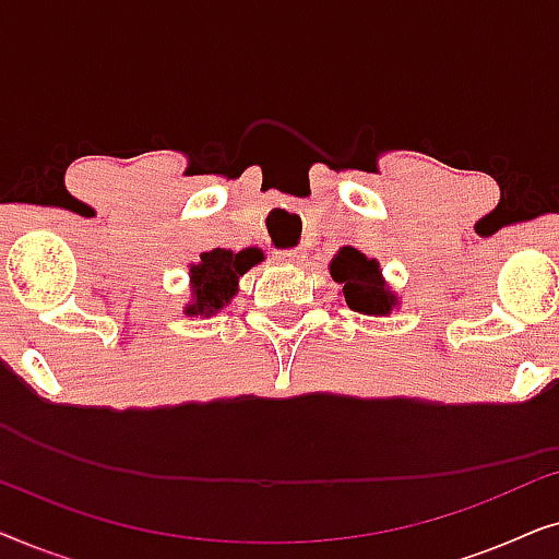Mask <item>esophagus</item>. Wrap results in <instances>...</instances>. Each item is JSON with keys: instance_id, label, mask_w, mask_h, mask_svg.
I'll return each mask as SVG.
<instances>
[{"instance_id": "esophagus-1", "label": "esophagus", "mask_w": 559, "mask_h": 559, "mask_svg": "<svg viewBox=\"0 0 559 559\" xmlns=\"http://www.w3.org/2000/svg\"><path fill=\"white\" fill-rule=\"evenodd\" d=\"M277 259H280V262H287V264H302L305 262V249L302 247L282 249V251H277Z\"/></svg>"}]
</instances>
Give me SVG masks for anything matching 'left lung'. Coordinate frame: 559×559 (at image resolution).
<instances>
[{
    "label": "left lung",
    "instance_id": "left-lung-1",
    "mask_svg": "<svg viewBox=\"0 0 559 559\" xmlns=\"http://www.w3.org/2000/svg\"><path fill=\"white\" fill-rule=\"evenodd\" d=\"M331 277L343 285L348 308L364 316H389L396 297L381 280L377 259H366L358 249L343 247L331 264Z\"/></svg>",
    "mask_w": 559,
    "mask_h": 559
}]
</instances>
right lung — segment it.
I'll use <instances>...</instances> for the list:
<instances>
[{
	"instance_id": "right-lung-1",
	"label": "right lung",
	"mask_w": 559,
	"mask_h": 559,
	"mask_svg": "<svg viewBox=\"0 0 559 559\" xmlns=\"http://www.w3.org/2000/svg\"><path fill=\"white\" fill-rule=\"evenodd\" d=\"M262 254L257 249H243L239 254L226 249H213L201 254V264L190 266L195 302L188 305V316H213L236 295V285L249 266H254Z\"/></svg>"
}]
</instances>
